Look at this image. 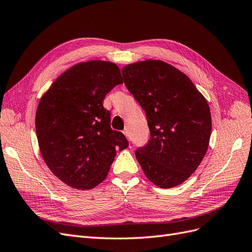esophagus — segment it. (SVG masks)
<instances>
[{"instance_id":"obj_1","label":"esophagus","mask_w":252,"mask_h":252,"mask_svg":"<svg viewBox=\"0 0 252 252\" xmlns=\"http://www.w3.org/2000/svg\"><path fill=\"white\" fill-rule=\"evenodd\" d=\"M123 133H124V135L126 136V138L129 140L130 139V133H129V129L128 128H125L124 130H123Z\"/></svg>"}]
</instances>
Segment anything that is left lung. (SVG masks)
I'll return each instance as SVG.
<instances>
[{"instance_id":"8db88e82","label":"left lung","mask_w":252,"mask_h":252,"mask_svg":"<svg viewBox=\"0 0 252 252\" xmlns=\"http://www.w3.org/2000/svg\"><path fill=\"white\" fill-rule=\"evenodd\" d=\"M124 83L146 113L150 140L135 157L147 179L159 188L185 182L209 146L207 100L185 73L161 60L122 68Z\"/></svg>"}]
</instances>
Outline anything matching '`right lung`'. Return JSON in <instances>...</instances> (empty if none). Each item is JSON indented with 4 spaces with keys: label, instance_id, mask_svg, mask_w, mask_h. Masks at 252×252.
<instances>
[{
    "label": "right lung",
    "instance_id": "1",
    "mask_svg": "<svg viewBox=\"0 0 252 252\" xmlns=\"http://www.w3.org/2000/svg\"><path fill=\"white\" fill-rule=\"evenodd\" d=\"M123 83L120 68L107 61L73 65L51 84L37 106L35 131L51 172L69 187L93 189L107 177L125 135L110 127L103 107L109 91Z\"/></svg>",
    "mask_w": 252,
    "mask_h": 252
}]
</instances>
